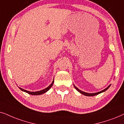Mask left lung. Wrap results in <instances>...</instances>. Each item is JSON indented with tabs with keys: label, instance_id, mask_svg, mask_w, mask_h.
<instances>
[{
	"label": "left lung",
	"instance_id": "8db88e82",
	"mask_svg": "<svg viewBox=\"0 0 124 124\" xmlns=\"http://www.w3.org/2000/svg\"><path fill=\"white\" fill-rule=\"evenodd\" d=\"M74 87H75V88L76 89V90H77L78 91V92H80V93H82V95H85V96H93L97 95H98V94H99V93H102V92H103L105 91L108 90V89L109 88V87L110 86V85H109V86H108V87H107L106 88L104 89V90H103L101 91H100V92H96V93H87V92H83V91H82L80 90H79V89L77 87H76L75 85H74Z\"/></svg>",
	"mask_w": 124,
	"mask_h": 124
}]
</instances>
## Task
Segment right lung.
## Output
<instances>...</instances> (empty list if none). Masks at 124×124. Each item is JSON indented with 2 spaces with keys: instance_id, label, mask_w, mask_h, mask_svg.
<instances>
[{
  "instance_id": "right-lung-1",
  "label": "right lung",
  "mask_w": 124,
  "mask_h": 124,
  "mask_svg": "<svg viewBox=\"0 0 124 124\" xmlns=\"http://www.w3.org/2000/svg\"><path fill=\"white\" fill-rule=\"evenodd\" d=\"M54 83V80H53L52 83H51V85H49L47 87V88H46L45 89H44V90H41L39 91H36V92H31V91H26L25 90H24V89L20 88V87H19V88L20 89V90L22 91H24L25 92H26V93H28V94H30V95H41V94H43L44 93H45V92H46L47 91L49 90V89H50L52 86L53 85Z\"/></svg>"
}]
</instances>
